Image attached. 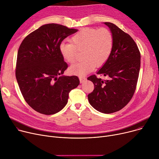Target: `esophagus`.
I'll use <instances>...</instances> for the list:
<instances>
[{"label": "esophagus", "mask_w": 159, "mask_h": 159, "mask_svg": "<svg viewBox=\"0 0 159 159\" xmlns=\"http://www.w3.org/2000/svg\"><path fill=\"white\" fill-rule=\"evenodd\" d=\"M80 81L81 83H83V82H85L86 81V78L85 77H83V76H80Z\"/></svg>", "instance_id": "esophagus-1"}]
</instances>
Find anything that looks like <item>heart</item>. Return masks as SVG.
I'll return each instance as SVG.
<instances>
[{
    "instance_id": "b5f03b06",
    "label": "heart",
    "mask_w": 159,
    "mask_h": 159,
    "mask_svg": "<svg viewBox=\"0 0 159 159\" xmlns=\"http://www.w3.org/2000/svg\"><path fill=\"white\" fill-rule=\"evenodd\" d=\"M71 42L72 43L61 42L60 51L65 61L72 63L76 60L77 50L84 51V60L74 63L69 69L71 74L83 76L108 60L113 49L114 36L106 28L85 27L74 34Z\"/></svg>"
}]
</instances>
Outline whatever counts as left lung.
Listing matches in <instances>:
<instances>
[{"mask_svg":"<svg viewBox=\"0 0 159 159\" xmlns=\"http://www.w3.org/2000/svg\"><path fill=\"white\" fill-rule=\"evenodd\" d=\"M114 36V46L108 60L97 72L107 76L102 80L96 75L87 80L94 85L88 95L90 105L104 114L116 112L124 108L135 92L141 66V54L138 47L128 34L115 24L104 22Z\"/></svg>","mask_w":159,"mask_h":159,"instance_id":"8db88e82","label":"left lung"}]
</instances>
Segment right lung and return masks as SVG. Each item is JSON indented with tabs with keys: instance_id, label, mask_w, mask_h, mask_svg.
I'll use <instances>...</instances> for the list:
<instances>
[{
	"instance_id": "right-lung-1",
	"label": "right lung",
	"mask_w": 159,
	"mask_h": 159,
	"mask_svg": "<svg viewBox=\"0 0 159 159\" xmlns=\"http://www.w3.org/2000/svg\"><path fill=\"white\" fill-rule=\"evenodd\" d=\"M78 31L57 24H48L28 34L17 54L16 78L22 94L33 109L45 115L61 110L78 76L63 75L68 65L60 51L61 42Z\"/></svg>"
}]
</instances>
